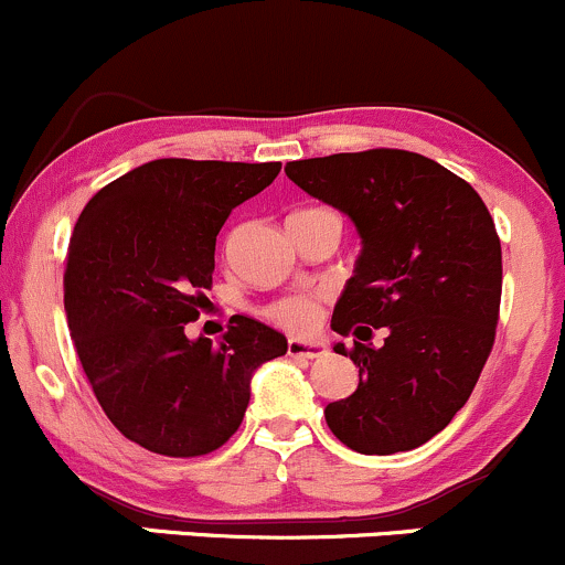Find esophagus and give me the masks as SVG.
Masks as SVG:
<instances>
[{"label":"esophagus","mask_w":565,"mask_h":565,"mask_svg":"<svg viewBox=\"0 0 565 565\" xmlns=\"http://www.w3.org/2000/svg\"><path fill=\"white\" fill-rule=\"evenodd\" d=\"M323 353H326L323 344H307V342H299V339H290L288 342L290 358H307V361H312V358H320Z\"/></svg>","instance_id":"esophagus-1"}]
</instances>
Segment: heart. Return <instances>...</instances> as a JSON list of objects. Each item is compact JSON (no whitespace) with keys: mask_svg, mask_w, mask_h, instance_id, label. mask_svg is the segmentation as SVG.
I'll return each instance as SVG.
<instances>
[{"mask_svg":"<svg viewBox=\"0 0 565 565\" xmlns=\"http://www.w3.org/2000/svg\"><path fill=\"white\" fill-rule=\"evenodd\" d=\"M318 301L309 299V296H285V299L275 301V305L266 309V315H269L275 323H280L282 329L290 331H301L307 329V326H312L315 320H318Z\"/></svg>","mask_w":565,"mask_h":565,"instance_id":"obj_1","label":"heart"}]
</instances>
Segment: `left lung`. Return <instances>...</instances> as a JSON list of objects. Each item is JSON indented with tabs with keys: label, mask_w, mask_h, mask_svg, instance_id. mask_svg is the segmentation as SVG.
I'll return each instance as SVG.
<instances>
[{
	"label": "left lung",
	"mask_w": 565,
	"mask_h": 565,
	"mask_svg": "<svg viewBox=\"0 0 565 565\" xmlns=\"http://www.w3.org/2000/svg\"><path fill=\"white\" fill-rule=\"evenodd\" d=\"M285 174L355 223L363 250L331 329L358 366L353 396L326 406L331 434L363 455L426 445L469 402L495 342L501 239L479 193L420 153L374 148L285 163ZM386 329V344L365 342Z\"/></svg>",
	"instance_id": "left-lung-1"
}]
</instances>
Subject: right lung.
I'll list each match as a JSON object with an SVG mask.
<instances>
[{
    "instance_id": "1",
    "label": "right lung",
    "mask_w": 565,
    "mask_h": 565,
    "mask_svg": "<svg viewBox=\"0 0 565 565\" xmlns=\"http://www.w3.org/2000/svg\"><path fill=\"white\" fill-rule=\"evenodd\" d=\"M282 163L159 159L102 188L72 232L66 323L96 402L126 439L169 458L226 445L250 402V374L288 339L234 315L221 344L185 337L207 305L215 239L236 204Z\"/></svg>"
}]
</instances>
